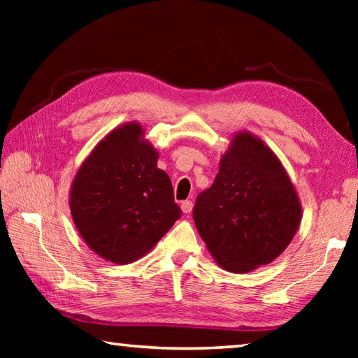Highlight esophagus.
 Wrapping results in <instances>:
<instances>
[{
  "instance_id": "1",
  "label": "esophagus",
  "mask_w": 358,
  "mask_h": 358,
  "mask_svg": "<svg viewBox=\"0 0 358 358\" xmlns=\"http://www.w3.org/2000/svg\"><path fill=\"white\" fill-rule=\"evenodd\" d=\"M192 208H194V204H192V201H189V200H186V201H183V203H181V210H183L186 215H187V214H191V212H192Z\"/></svg>"
}]
</instances>
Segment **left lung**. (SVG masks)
I'll use <instances>...</instances> for the list:
<instances>
[{"mask_svg": "<svg viewBox=\"0 0 358 358\" xmlns=\"http://www.w3.org/2000/svg\"><path fill=\"white\" fill-rule=\"evenodd\" d=\"M194 222L223 269L246 273L289 246L301 222V203L273 150L240 131L220 159L214 185L196 196Z\"/></svg>", "mask_w": 358, "mask_h": 358, "instance_id": "1", "label": "left lung"}]
</instances>
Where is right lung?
I'll list each match as a JSON object with an SVG mask.
<instances>
[{"label": "right lung", "mask_w": 358, "mask_h": 358, "mask_svg": "<svg viewBox=\"0 0 358 358\" xmlns=\"http://www.w3.org/2000/svg\"><path fill=\"white\" fill-rule=\"evenodd\" d=\"M158 150L136 121L113 129L81 163L69 192L81 238L104 260L144 257L181 217Z\"/></svg>", "instance_id": "1"}]
</instances>
